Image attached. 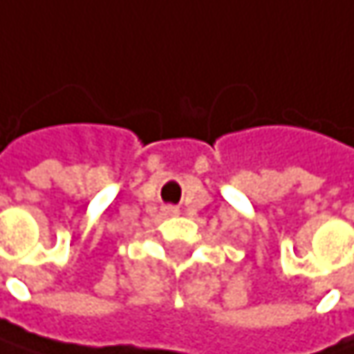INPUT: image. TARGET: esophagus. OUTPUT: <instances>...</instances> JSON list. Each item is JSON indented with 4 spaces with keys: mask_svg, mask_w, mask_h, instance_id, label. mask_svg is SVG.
Segmentation results:
<instances>
[{
    "mask_svg": "<svg viewBox=\"0 0 354 354\" xmlns=\"http://www.w3.org/2000/svg\"><path fill=\"white\" fill-rule=\"evenodd\" d=\"M161 214H163L165 217H173V215L179 214V209H177V207H173V205H165L163 209H161Z\"/></svg>",
    "mask_w": 354,
    "mask_h": 354,
    "instance_id": "1",
    "label": "esophagus"
}]
</instances>
